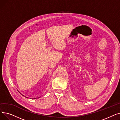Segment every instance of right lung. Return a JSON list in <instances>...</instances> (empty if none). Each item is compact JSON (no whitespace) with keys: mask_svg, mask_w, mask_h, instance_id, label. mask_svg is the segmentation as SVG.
I'll use <instances>...</instances> for the list:
<instances>
[{"mask_svg":"<svg viewBox=\"0 0 120 120\" xmlns=\"http://www.w3.org/2000/svg\"><path fill=\"white\" fill-rule=\"evenodd\" d=\"M20 94H21V93H20ZM23 95V96H24L23 95ZM26 97V98H28V97ZM34 99H36V98H34Z\"/></svg>","mask_w":120,"mask_h":120,"instance_id":"add662e5","label":"right lung"}]
</instances>
